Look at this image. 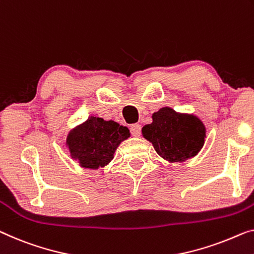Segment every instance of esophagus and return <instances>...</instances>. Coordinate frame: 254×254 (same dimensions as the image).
<instances>
[{
  "instance_id": "34e87169",
  "label": "esophagus",
  "mask_w": 254,
  "mask_h": 254,
  "mask_svg": "<svg viewBox=\"0 0 254 254\" xmlns=\"http://www.w3.org/2000/svg\"><path fill=\"white\" fill-rule=\"evenodd\" d=\"M130 131L133 137H140V133H141V127L139 124H134L130 127Z\"/></svg>"
}]
</instances>
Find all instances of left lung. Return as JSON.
<instances>
[{
    "label": "left lung",
    "mask_w": 254,
    "mask_h": 254,
    "mask_svg": "<svg viewBox=\"0 0 254 254\" xmlns=\"http://www.w3.org/2000/svg\"><path fill=\"white\" fill-rule=\"evenodd\" d=\"M151 119L153 122L142 127V137L170 163L187 161L203 148L206 128L199 117L163 107L155 112Z\"/></svg>",
    "instance_id": "left-lung-1"
}]
</instances>
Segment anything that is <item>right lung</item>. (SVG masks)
<instances>
[{"instance_id": "add662e5", "label": "right lung", "mask_w": 254, "mask_h": 254, "mask_svg": "<svg viewBox=\"0 0 254 254\" xmlns=\"http://www.w3.org/2000/svg\"><path fill=\"white\" fill-rule=\"evenodd\" d=\"M128 137L130 131L127 127L112 120L90 116L85 122L69 131L66 146L70 157L81 168L98 170L114 158L117 147Z\"/></svg>"}]
</instances>
